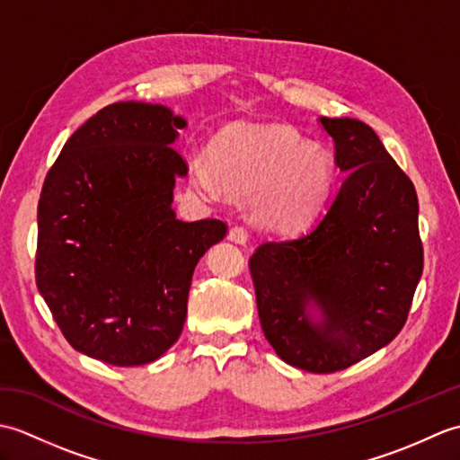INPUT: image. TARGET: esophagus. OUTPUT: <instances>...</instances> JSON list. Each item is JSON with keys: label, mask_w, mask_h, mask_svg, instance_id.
<instances>
[{"label": "esophagus", "mask_w": 460, "mask_h": 460, "mask_svg": "<svg viewBox=\"0 0 460 460\" xmlns=\"http://www.w3.org/2000/svg\"><path fill=\"white\" fill-rule=\"evenodd\" d=\"M227 237H229V241H233V243H239V245H245L247 239H249L247 229L241 227V225H235V227H231Z\"/></svg>", "instance_id": "1"}]
</instances>
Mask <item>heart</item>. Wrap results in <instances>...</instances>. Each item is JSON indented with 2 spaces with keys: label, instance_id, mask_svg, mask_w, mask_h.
<instances>
[{
  "label": "heart",
  "instance_id": "1",
  "mask_svg": "<svg viewBox=\"0 0 460 460\" xmlns=\"http://www.w3.org/2000/svg\"><path fill=\"white\" fill-rule=\"evenodd\" d=\"M191 175L209 195H255L257 221L285 231L318 209L334 181V164L287 126H233L219 136L213 160L195 155Z\"/></svg>",
  "mask_w": 460,
  "mask_h": 460
}]
</instances>
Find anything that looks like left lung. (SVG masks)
<instances>
[{"label":"left lung","mask_w":460,"mask_h":460,"mask_svg":"<svg viewBox=\"0 0 460 460\" xmlns=\"http://www.w3.org/2000/svg\"><path fill=\"white\" fill-rule=\"evenodd\" d=\"M320 124L346 178L308 231L262 243L249 269L261 328L279 358L332 374L402 332L423 272V243L415 185L377 134L354 119Z\"/></svg>","instance_id":"left-lung-1"}]
</instances>
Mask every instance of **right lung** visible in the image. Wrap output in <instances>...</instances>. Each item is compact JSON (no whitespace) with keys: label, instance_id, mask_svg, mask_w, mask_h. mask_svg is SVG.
Listing matches in <instances>:
<instances>
[{"label":"right lung","instance_id":"add662e5","mask_svg":"<svg viewBox=\"0 0 460 460\" xmlns=\"http://www.w3.org/2000/svg\"><path fill=\"white\" fill-rule=\"evenodd\" d=\"M181 116L162 104L114 102L91 116L49 170L37 208L35 280L76 351L144 366L178 341L198 261L219 219L172 209Z\"/></svg>","mask_w":460,"mask_h":460}]
</instances>
